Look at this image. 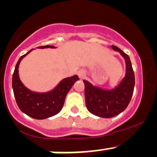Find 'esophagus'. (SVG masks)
<instances>
[{"instance_id":"obj_1","label":"esophagus","mask_w":157,"mask_h":157,"mask_svg":"<svg viewBox=\"0 0 157 157\" xmlns=\"http://www.w3.org/2000/svg\"><path fill=\"white\" fill-rule=\"evenodd\" d=\"M77 74H78L80 78H83V77L85 76V72L83 71H79L78 73H77Z\"/></svg>"}]
</instances>
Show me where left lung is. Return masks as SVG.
<instances>
[{"mask_svg":"<svg viewBox=\"0 0 157 157\" xmlns=\"http://www.w3.org/2000/svg\"><path fill=\"white\" fill-rule=\"evenodd\" d=\"M112 48L119 52L125 61V74L118 86L104 89L94 86L83 80L86 105L90 113L101 118H112L119 115L128 107L134 92L135 79L129 56L118 47Z\"/></svg>","mask_w":157,"mask_h":157,"instance_id":"1","label":"left lung"}]
</instances>
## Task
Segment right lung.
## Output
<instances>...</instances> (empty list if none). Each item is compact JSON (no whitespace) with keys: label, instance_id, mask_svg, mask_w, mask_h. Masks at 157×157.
I'll return each instance as SVG.
<instances>
[{"label":"right lung","instance_id":"add662e5","mask_svg":"<svg viewBox=\"0 0 157 157\" xmlns=\"http://www.w3.org/2000/svg\"><path fill=\"white\" fill-rule=\"evenodd\" d=\"M52 45L37 47V48H56ZM26 55L20 57L13 74L12 86L16 102L20 110L31 118L45 119L59 113L64 105V100L73 85L79 80L77 75L61 80L55 88L47 92H35L28 89L21 81L19 76V66Z\"/></svg>","mask_w":157,"mask_h":157}]
</instances>
